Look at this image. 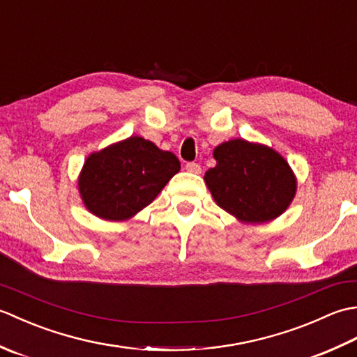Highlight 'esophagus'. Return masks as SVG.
<instances>
[{"label":"esophagus","mask_w":357,"mask_h":357,"mask_svg":"<svg viewBox=\"0 0 357 357\" xmlns=\"http://www.w3.org/2000/svg\"><path fill=\"white\" fill-rule=\"evenodd\" d=\"M185 169H187L188 172H190V173H195V174H199V173L202 172L201 165L196 164V162H188V164L185 165Z\"/></svg>","instance_id":"34e87169"}]
</instances>
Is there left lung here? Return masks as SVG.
Segmentation results:
<instances>
[{
	"instance_id": "8db88e82",
	"label": "left lung",
	"mask_w": 357,
	"mask_h": 357,
	"mask_svg": "<svg viewBox=\"0 0 357 357\" xmlns=\"http://www.w3.org/2000/svg\"><path fill=\"white\" fill-rule=\"evenodd\" d=\"M213 158L204 181L218 206L239 222H270L290 207L298 179L275 149L236 138L215 147Z\"/></svg>"
}]
</instances>
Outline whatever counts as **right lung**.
Listing matches in <instances>:
<instances>
[{"label": "right lung", "mask_w": 357, "mask_h": 357, "mask_svg": "<svg viewBox=\"0 0 357 357\" xmlns=\"http://www.w3.org/2000/svg\"><path fill=\"white\" fill-rule=\"evenodd\" d=\"M179 170V159L172 151L142 136H130L87 156L78 176V192L96 218L127 221L153 202Z\"/></svg>", "instance_id": "obj_1"}]
</instances>
